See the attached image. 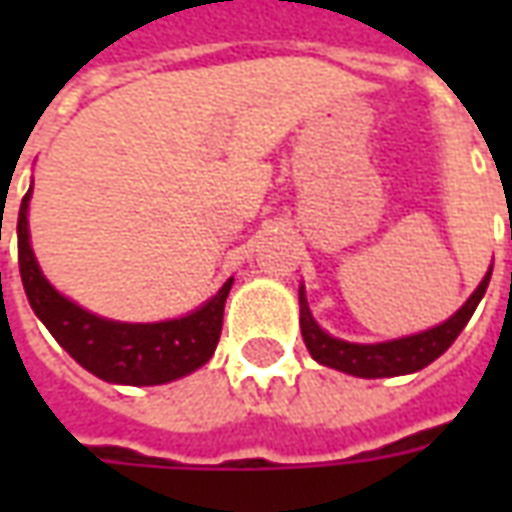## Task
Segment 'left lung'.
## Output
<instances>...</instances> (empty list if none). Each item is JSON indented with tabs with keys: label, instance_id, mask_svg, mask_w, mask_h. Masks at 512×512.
Returning a JSON list of instances; mask_svg holds the SVG:
<instances>
[{
	"label": "left lung",
	"instance_id": "left-lung-1",
	"mask_svg": "<svg viewBox=\"0 0 512 512\" xmlns=\"http://www.w3.org/2000/svg\"><path fill=\"white\" fill-rule=\"evenodd\" d=\"M512 238V230H510ZM491 282V271L485 274L480 288L474 290L469 301L463 304L461 310L452 315L450 321H444L436 329L428 332L411 334L403 340H392V343H376V345H356L329 337L323 332L318 323L312 321L310 307L304 299V290H299L301 304V337L310 348V354L315 362H321L334 370H343L351 376L359 378H389V376H406V373H417L422 367H428L433 359H439L452 343L455 337L463 332V326L469 323V318L477 310V304L485 296V288Z\"/></svg>",
	"mask_w": 512,
	"mask_h": 512
}]
</instances>
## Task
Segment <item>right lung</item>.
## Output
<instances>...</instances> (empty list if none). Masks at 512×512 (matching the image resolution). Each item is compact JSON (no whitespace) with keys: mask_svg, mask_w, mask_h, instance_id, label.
Segmentation results:
<instances>
[{"mask_svg":"<svg viewBox=\"0 0 512 512\" xmlns=\"http://www.w3.org/2000/svg\"><path fill=\"white\" fill-rule=\"evenodd\" d=\"M29 194L32 189L24 194L18 211L21 282L35 315L84 370L112 384L153 386L186 376L211 359L222 334L224 301L233 279H227L208 304L178 321L117 323L98 318L60 296L40 274L38 260L29 246Z\"/></svg>","mask_w":512,"mask_h":512,"instance_id":"right-lung-1","label":"right lung"}]
</instances>
